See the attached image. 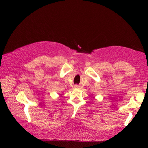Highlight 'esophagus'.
Here are the masks:
<instances>
[{"mask_svg":"<svg viewBox=\"0 0 148 148\" xmlns=\"http://www.w3.org/2000/svg\"><path fill=\"white\" fill-rule=\"evenodd\" d=\"M75 88H79V85H75Z\"/></svg>","mask_w":148,"mask_h":148,"instance_id":"esophagus-1","label":"esophagus"}]
</instances>
